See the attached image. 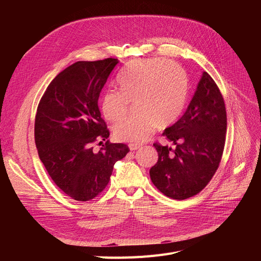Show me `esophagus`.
<instances>
[{
	"label": "esophagus",
	"instance_id": "1",
	"mask_svg": "<svg viewBox=\"0 0 261 261\" xmlns=\"http://www.w3.org/2000/svg\"><path fill=\"white\" fill-rule=\"evenodd\" d=\"M140 148V145H134V144H130L129 145V149L131 151H134V150H138Z\"/></svg>",
	"mask_w": 261,
	"mask_h": 261
}]
</instances>
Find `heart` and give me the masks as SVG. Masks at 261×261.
Wrapping results in <instances>:
<instances>
[{"instance_id":"obj_1","label":"heart","mask_w":261,"mask_h":261,"mask_svg":"<svg viewBox=\"0 0 261 261\" xmlns=\"http://www.w3.org/2000/svg\"><path fill=\"white\" fill-rule=\"evenodd\" d=\"M121 94L109 91L101 102L103 116L118 121L126 116L129 103L139 115L119 122L114 136L119 142L141 144L158 127L174 123L186 105L188 78L182 68L166 59H146L132 62L119 80Z\"/></svg>"}]
</instances>
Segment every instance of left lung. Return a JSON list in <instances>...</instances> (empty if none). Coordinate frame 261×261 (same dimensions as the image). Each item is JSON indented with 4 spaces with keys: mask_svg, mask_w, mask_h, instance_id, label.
Returning a JSON list of instances; mask_svg holds the SVG:
<instances>
[{
    "mask_svg": "<svg viewBox=\"0 0 261 261\" xmlns=\"http://www.w3.org/2000/svg\"><path fill=\"white\" fill-rule=\"evenodd\" d=\"M225 133L223 97L214 79L203 72L183 116L163 132L175 149L153 144L159 160L149 172L154 186L175 200L199 194L218 169Z\"/></svg>",
    "mask_w": 261,
    "mask_h": 261,
    "instance_id": "1",
    "label": "left lung"
}]
</instances>
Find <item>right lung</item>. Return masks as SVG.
Masks as SVG:
<instances>
[{
    "label": "right lung",
    "mask_w": 261,
    "mask_h": 261,
    "mask_svg": "<svg viewBox=\"0 0 261 261\" xmlns=\"http://www.w3.org/2000/svg\"><path fill=\"white\" fill-rule=\"evenodd\" d=\"M119 61H77L60 72L41 98L35 120L38 154L54 183L76 201H89L106 188L114 164L129 152L107 141L98 153L91 146L110 135L98 99Z\"/></svg>",
    "instance_id": "1"
}]
</instances>
